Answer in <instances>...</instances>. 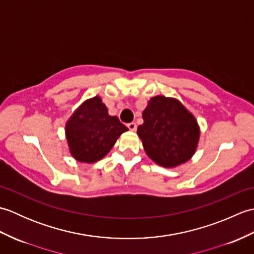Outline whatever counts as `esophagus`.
<instances>
[{
  "label": "esophagus",
  "instance_id": "1",
  "mask_svg": "<svg viewBox=\"0 0 254 254\" xmlns=\"http://www.w3.org/2000/svg\"><path fill=\"white\" fill-rule=\"evenodd\" d=\"M127 127H128V130H130V131H135L136 130V124L134 122L127 123Z\"/></svg>",
  "mask_w": 254,
  "mask_h": 254
}]
</instances>
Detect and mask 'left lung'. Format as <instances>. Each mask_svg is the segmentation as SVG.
<instances>
[{"label":"left lung","mask_w":254,"mask_h":254,"mask_svg":"<svg viewBox=\"0 0 254 254\" xmlns=\"http://www.w3.org/2000/svg\"><path fill=\"white\" fill-rule=\"evenodd\" d=\"M142 117L137 135L154 163L176 168L193 157L201 131L195 117L180 100L163 95L152 97Z\"/></svg>","instance_id":"left-lung-1"}]
</instances>
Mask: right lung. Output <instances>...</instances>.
<instances>
[{
    "mask_svg": "<svg viewBox=\"0 0 254 254\" xmlns=\"http://www.w3.org/2000/svg\"><path fill=\"white\" fill-rule=\"evenodd\" d=\"M128 128L109 116L100 96L85 100L65 123V138L72 157L84 164H94L105 157L117 139Z\"/></svg>",
    "mask_w": 254,
    "mask_h": 254,
    "instance_id": "1",
    "label": "right lung"
}]
</instances>
